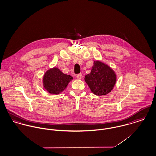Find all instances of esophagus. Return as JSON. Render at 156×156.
<instances>
[{
    "mask_svg": "<svg viewBox=\"0 0 156 156\" xmlns=\"http://www.w3.org/2000/svg\"><path fill=\"white\" fill-rule=\"evenodd\" d=\"M82 77H83V75H82L81 73H79V74H78V75H76V78H77L78 80H81V79L82 78Z\"/></svg>",
    "mask_w": 156,
    "mask_h": 156,
    "instance_id": "1",
    "label": "esophagus"
}]
</instances>
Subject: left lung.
<instances>
[{"label":"left lung","mask_w":156,"mask_h":156,"mask_svg":"<svg viewBox=\"0 0 156 156\" xmlns=\"http://www.w3.org/2000/svg\"><path fill=\"white\" fill-rule=\"evenodd\" d=\"M85 81L92 93L98 96L106 95L114 87L117 81L115 72L108 65L94 61L91 72L85 76Z\"/></svg>","instance_id":"left-lung-1"}]
</instances>
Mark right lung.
<instances>
[{
  "instance_id": "1",
  "label": "right lung",
  "mask_w": 156,
  "mask_h": 156,
  "mask_svg": "<svg viewBox=\"0 0 156 156\" xmlns=\"http://www.w3.org/2000/svg\"><path fill=\"white\" fill-rule=\"evenodd\" d=\"M73 78L63 73L57 68L48 70L43 77V86L51 94H58L68 86Z\"/></svg>"
}]
</instances>
